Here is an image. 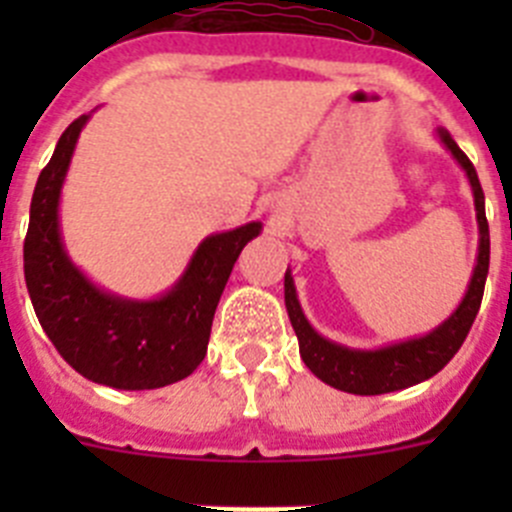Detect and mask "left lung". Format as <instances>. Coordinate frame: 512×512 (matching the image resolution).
I'll list each match as a JSON object with an SVG mask.
<instances>
[{
	"mask_svg": "<svg viewBox=\"0 0 512 512\" xmlns=\"http://www.w3.org/2000/svg\"><path fill=\"white\" fill-rule=\"evenodd\" d=\"M441 143L451 151V156L459 161V166L467 171V179L474 192V210H477L479 225V248L477 266H474L472 282H469L467 295L451 312L449 320H443L428 336L410 338V341L392 343V346L374 348V351H359V348H346L341 343H333L323 338L318 330L307 323L305 312L297 302L295 282L292 274H284V305H287L289 320L300 341V356L312 374L323 379L325 384L336 390L351 392V395H384V392L405 390L413 384L431 379L443 366L454 359L477 318L482 295H485V279L490 271V225L485 215V192L479 184L477 169L467 158V153L456 146L449 130H438Z\"/></svg>",
	"mask_w": 512,
	"mask_h": 512,
	"instance_id": "1",
	"label": "left lung"
}]
</instances>
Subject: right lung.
Listing matches in <instances>:
<instances>
[{
    "instance_id": "add662e5",
    "label": "right lung",
    "mask_w": 512,
    "mask_h": 512,
    "mask_svg": "<svg viewBox=\"0 0 512 512\" xmlns=\"http://www.w3.org/2000/svg\"><path fill=\"white\" fill-rule=\"evenodd\" d=\"M87 120L76 117L63 130L35 184L25 235L27 292L45 336L81 377L115 390H156L202 364L217 302L261 223L205 238L182 279L158 300H125L94 287L71 264L58 228L63 179Z\"/></svg>"
}]
</instances>
